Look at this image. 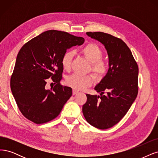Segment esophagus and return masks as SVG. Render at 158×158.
<instances>
[{
	"instance_id": "obj_1",
	"label": "esophagus",
	"mask_w": 158,
	"mask_h": 158,
	"mask_svg": "<svg viewBox=\"0 0 158 158\" xmlns=\"http://www.w3.org/2000/svg\"><path fill=\"white\" fill-rule=\"evenodd\" d=\"M79 93V91L78 90H75V89H73V94L74 95V94H77Z\"/></svg>"
}]
</instances>
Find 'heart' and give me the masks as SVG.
I'll return each mask as SVG.
<instances>
[{
  "label": "heart",
  "instance_id": "heart-1",
  "mask_svg": "<svg viewBox=\"0 0 158 158\" xmlns=\"http://www.w3.org/2000/svg\"><path fill=\"white\" fill-rule=\"evenodd\" d=\"M81 52L90 62V70L96 78L101 79L107 73L108 70V64L102 59L103 52L96 44H89L81 49ZM73 52L68 50L64 53L61 64L64 69L69 71L72 66ZM65 83L74 89L81 90L90 86L93 83V79L90 75H81L73 73L66 78Z\"/></svg>",
  "mask_w": 158,
  "mask_h": 158
}]
</instances>
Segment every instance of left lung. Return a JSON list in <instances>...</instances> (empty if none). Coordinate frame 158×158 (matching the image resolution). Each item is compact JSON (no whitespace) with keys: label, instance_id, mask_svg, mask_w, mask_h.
<instances>
[{"label":"left lung","instance_id":"obj_1","mask_svg":"<svg viewBox=\"0 0 158 158\" xmlns=\"http://www.w3.org/2000/svg\"><path fill=\"white\" fill-rule=\"evenodd\" d=\"M104 44L109 58L108 73L94 87L100 96L86 94L83 106L86 121L100 129L111 128L123 118L138 94L139 67L121 39L103 32H87Z\"/></svg>","mask_w":158,"mask_h":158}]
</instances>
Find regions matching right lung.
Here are the masks:
<instances>
[{
	"instance_id": "right-lung-1",
	"label": "right lung",
	"mask_w": 158,
	"mask_h": 158,
	"mask_svg": "<svg viewBox=\"0 0 158 158\" xmlns=\"http://www.w3.org/2000/svg\"><path fill=\"white\" fill-rule=\"evenodd\" d=\"M85 39L67 32L49 30L25 43L19 51L10 88L19 110L25 118L37 124L54 119L72 95L63 86L61 59L68 48L83 44ZM55 84L45 89L48 78Z\"/></svg>"
}]
</instances>
